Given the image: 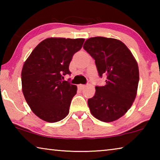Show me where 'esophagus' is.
Wrapping results in <instances>:
<instances>
[{
	"mask_svg": "<svg viewBox=\"0 0 160 160\" xmlns=\"http://www.w3.org/2000/svg\"><path fill=\"white\" fill-rule=\"evenodd\" d=\"M85 85H81V84H80V85H78V88L80 89V90H82V89H84V88H85Z\"/></svg>",
	"mask_w": 160,
	"mask_h": 160,
	"instance_id": "1",
	"label": "esophagus"
}]
</instances>
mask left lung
Wrapping results in <instances>:
<instances>
[{
	"instance_id": "1",
	"label": "left lung",
	"mask_w": 160,
	"mask_h": 160,
	"mask_svg": "<svg viewBox=\"0 0 160 160\" xmlns=\"http://www.w3.org/2000/svg\"><path fill=\"white\" fill-rule=\"evenodd\" d=\"M83 48L95 60L99 76L107 75L106 85L96 86L95 94L88 99L90 112L104 122L118 120L131 107L137 95V61L125 44L113 38L92 37Z\"/></svg>"
}]
</instances>
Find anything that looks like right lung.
Wrapping results in <instances>:
<instances>
[{
	"instance_id": "add662e5",
	"label": "right lung",
	"mask_w": 160,
	"mask_h": 160,
	"mask_svg": "<svg viewBox=\"0 0 160 160\" xmlns=\"http://www.w3.org/2000/svg\"><path fill=\"white\" fill-rule=\"evenodd\" d=\"M84 42L82 38H47L34 48L24 63L22 90L32 112L43 121L58 122L68 114L78 88L62 78L70 74L72 56Z\"/></svg>"
}]
</instances>
